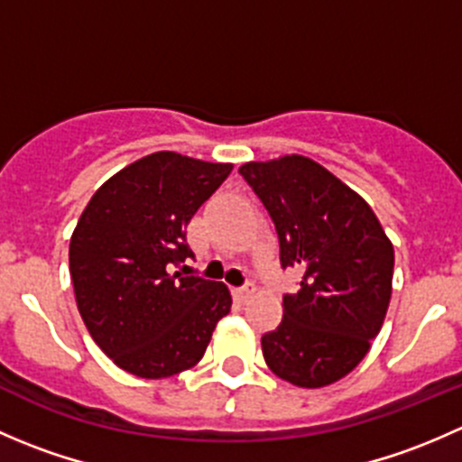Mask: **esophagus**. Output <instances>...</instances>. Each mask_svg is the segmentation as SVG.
<instances>
[{
    "instance_id": "1",
    "label": "esophagus",
    "mask_w": 462,
    "mask_h": 462,
    "mask_svg": "<svg viewBox=\"0 0 462 462\" xmlns=\"http://www.w3.org/2000/svg\"><path fill=\"white\" fill-rule=\"evenodd\" d=\"M250 297V286H239L235 288V300L236 301H245Z\"/></svg>"
}]
</instances>
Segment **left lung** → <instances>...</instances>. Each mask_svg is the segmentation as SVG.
<instances>
[{
  "mask_svg": "<svg viewBox=\"0 0 462 462\" xmlns=\"http://www.w3.org/2000/svg\"><path fill=\"white\" fill-rule=\"evenodd\" d=\"M268 209L282 268L301 270L283 295V319L261 337L265 365L318 389L351 374L380 333L391 300L393 245L369 203L304 156L239 170Z\"/></svg>",
  "mask_w": 462,
  "mask_h": 462,
  "instance_id": "8db88e82",
  "label": "left lung"
}]
</instances>
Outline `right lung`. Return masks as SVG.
<instances>
[{"label":"right lung","instance_id":"add662e5","mask_svg":"<svg viewBox=\"0 0 462 462\" xmlns=\"http://www.w3.org/2000/svg\"><path fill=\"white\" fill-rule=\"evenodd\" d=\"M230 171L176 152L149 153L111 176L82 212L69 245L78 310L127 374L158 380L189 369L230 313L226 283L174 273L194 257L185 227Z\"/></svg>","mask_w":462,"mask_h":462}]
</instances>
